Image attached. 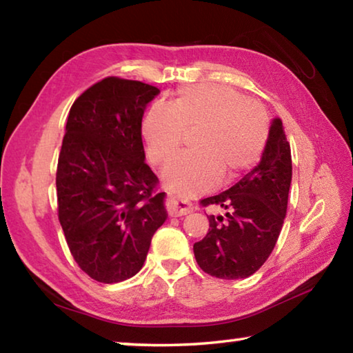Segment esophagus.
I'll return each mask as SVG.
<instances>
[{
    "mask_svg": "<svg viewBox=\"0 0 353 353\" xmlns=\"http://www.w3.org/2000/svg\"><path fill=\"white\" fill-rule=\"evenodd\" d=\"M166 208H168L170 216H183V214H188L193 210V207H191L188 202L176 198L166 199Z\"/></svg>",
    "mask_w": 353,
    "mask_h": 353,
    "instance_id": "obj_1",
    "label": "esophagus"
}]
</instances>
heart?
Wrapping results in <instances>:
<instances>
[{
	"label": "heart",
	"instance_id": "b5f03b06",
	"mask_svg": "<svg viewBox=\"0 0 353 353\" xmlns=\"http://www.w3.org/2000/svg\"><path fill=\"white\" fill-rule=\"evenodd\" d=\"M199 129L194 154L181 155L165 166V187L181 198L210 191L219 182L234 181L252 168L270 137L266 112L235 88L191 85L168 105L155 104L143 119L146 155L163 165L179 152L185 134Z\"/></svg>",
	"mask_w": 353,
	"mask_h": 353
}]
</instances>
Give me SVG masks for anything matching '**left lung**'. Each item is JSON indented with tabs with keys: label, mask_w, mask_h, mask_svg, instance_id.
<instances>
[{
	"label": "left lung",
	"mask_w": 353,
	"mask_h": 353,
	"mask_svg": "<svg viewBox=\"0 0 353 353\" xmlns=\"http://www.w3.org/2000/svg\"><path fill=\"white\" fill-rule=\"evenodd\" d=\"M292 165L282 119L274 118L259 165L234 187L201 201L224 214H208L207 235L194 243L201 270L235 280L252 276L271 255L288 205Z\"/></svg>",
	"instance_id": "8db88e82"
}]
</instances>
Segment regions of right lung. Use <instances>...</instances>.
<instances>
[{
	"label": "right lung",
	"instance_id": "obj_1",
	"mask_svg": "<svg viewBox=\"0 0 353 353\" xmlns=\"http://www.w3.org/2000/svg\"><path fill=\"white\" fill-rule=\"evenodd\" d=\"M159 93L105 77L68 113L56 176L59 221L76 263L98 282L134 277L168 216L141 141L143 115Z\"/></svg>",
	"mask_w": 353,
	"mask_h": 353
}]
</instances>
